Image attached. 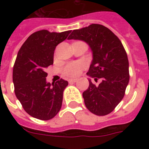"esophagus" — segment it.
<instances>
[{
  "instance_id": "obj_1",
  "label": "esophagus",
  "mask_w": 149,
  "mask_h": 149,
  "mask_svg": "<svg viewBox=\"0 0 149 149\" xmlns=\"http://www.w3.org/2000/svg\"><path fill=\"white\" fill-rule=\"evenodd\" d=\"M77 81V79H69V82H70V83H76Z\"/></svg>"
}]
</instances>
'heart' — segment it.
<instances>
[{
  "instance_id": "heart-1",
  "label": "heart",
  "mask_w": 149,
  "mask_h": 149,
  "mask_svg": "<svg viewBox=\"0 0 149 149\" xmlns=\"http://www.w3.org/2000/svg\"><path fill=\"white\" fill-rule=\"evenodd\" d=\"M85 66L83 63L80 62H72L65 65L63 69V72L65 76L70 77H77L80 73L81 70Z\"/></svg>"
}]
</instances>
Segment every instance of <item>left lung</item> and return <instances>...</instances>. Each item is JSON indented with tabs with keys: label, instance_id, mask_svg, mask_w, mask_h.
I'll return each mask as SVG.
<instances>
[{
	"label": "left lung",
	"instance_id": "left-lung-1",
	"mask_svg": "<svg viewBox=\"0 0 149 149\" xmlns=\"http://www.w3.org/2000/svg\"><path fill=\"white\" fill-rule=\"evenodd\" d=\"M68 39L89 45L93 59L86 75L102 80L96 86L88 79L89 87L83 93L86 108L96 115L108 114L121 101L129 82V63L122 43L110 29L98 24L73 30Z\"/></svg>",
	"mask_w": 149,
	"mask_h": 149
}]
</instances>
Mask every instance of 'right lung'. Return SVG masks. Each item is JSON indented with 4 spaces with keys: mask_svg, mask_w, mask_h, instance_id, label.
Returning <instances> with one entry per match:
<instances>
[{
    "mask_svg": "<svg viewBox=\"0 0 149 149\" xmlns=\"http://www.w3.org/2000/svg\"><path fill=\"white\" fill-rule=\"evenodd\" d=\"M71 31L49 32L41 30L31 34L17 53L13 68L15 93L29 115L39 120H50L60 111L63 91L68 82L46 81L45 69L53 64L56 45Z\"/></svg>",
    "mask_w": 149,
    "mask_h": 149,
    "instance_id": "right-lung-1",
    "label": "right lung"
}]
</instances>
